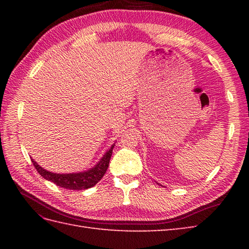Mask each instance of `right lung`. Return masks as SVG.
Wrapping results in <instances>:
<instances>
[{
    "label": "right lung",
    "mask_w": 249,
    "mask_h": 249,
    "mask_svg": "<svg viewBox=\"0 0 249 249\" xmlns=\"http://www.w3.org/2000/svg\"><path fill=\"white\" fill-rule=\"evenodd\" d=\"M114 147V144L111 145L110 149L106 152V154L102 157L95 167L91 168L88 171L78 172V173H53L50 171L45 170L44 168H41L38 163H37L34 160H32L34 167L36 170L38 171L41 177L44 178L48 179V181L54 183L55 185L66 189H72V190H82L88 189L95 186L106 173L109 166V161L111 155H112V150Z\"/></svg>",
    "instance_id": "add662e5"
}]
</instances>
